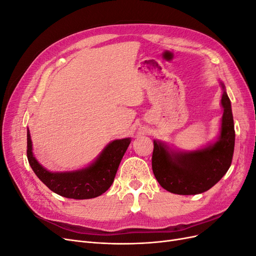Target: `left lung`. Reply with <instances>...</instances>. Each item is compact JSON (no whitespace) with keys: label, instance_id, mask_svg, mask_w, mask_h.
<instances>
[{"label":"left lung","instance_id":"left-lung-1","mask_svg":"<svg viewBox=\"0 0 256 256\" xmlns=\"http://www.w3.org/2000/svg\"><path fill=\"white\" fill-rule=\"evenodd\" d=\"M223 115L218 141L205 148L175 152L168 145L154 141L152 168L156 180L166 191L180 196L203 193L226 175L233 159L235 129L230 100L221 83Z\"/></svg>","mask_w":256,"mask_h":256}]
</instances>
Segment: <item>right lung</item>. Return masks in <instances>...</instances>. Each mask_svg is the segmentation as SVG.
I'll return each instance as SVG.
<instances>
[{"label": "right lung", "instance_id": "1", "mask_svg": "<svg viewBox=\"0 0 256 256\" xmlns=\"http://www.w3.org/2000/svg\"><path fill=\"white\" fill-rule=\"evenodd\" d=\"M130 141V138H126L109 143L94 164L88 168L74 172L52 173L38 164L33 156L32 141L28 129L26 156L36 176L51 191L67 198H92L102 196L111 187Z\"/></svg>", "mask_w": 256, "mask_h": 256}]
</instances>
